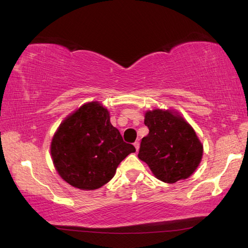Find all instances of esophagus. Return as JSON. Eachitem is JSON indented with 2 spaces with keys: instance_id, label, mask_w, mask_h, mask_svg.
Here are the masks:
<instances>
[{
  "instance_id": "esophagus-1",
  "label": "esophagus",
  "mask_w": 248,
  "mask_h": 248,
  "mask_svg": "<svg viewBox=\"0 0 248 248\" xmlns=\"http://www.w3.org/2000/svg\"><path fill=\"white\" fill-rule=\"evenodd\" d=\"M133 145H134V147H135L136 151H139V149H140V143H139V141H135V143H134Z\"/></svg>"
}]
</instances>
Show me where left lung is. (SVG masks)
I'll return each mask as SVG.
<instances>
[{"instance_id": "left-lung-1", "label": "left lung", "mask_w": 248, "mask_h": 248, "mask_svg": "<svg viewBox=\"0 0 248 248\" xmlns=\"http://www.w3.org/2000/svg\"><path fill=\"white\" fill-rule=\"evenodd\" d=\"M149 133L143 138L139 159L155 177L175 183L193 175L202 159L203 146L192 125L173 109L155 108L145 113Z\"/></svg>"}]
</instances>
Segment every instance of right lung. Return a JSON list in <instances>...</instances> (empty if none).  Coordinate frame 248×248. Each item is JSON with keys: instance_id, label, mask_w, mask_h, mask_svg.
I'll return each instance as SVG.
<instances>
[{"instance_id": "1", "label": "right lung", "mask_w": 248, "mask_h": 248, "mask_svg": "<svg viewBox=\"0 0 248 248\" xmlns=\"http://www.w3.org/2000/svg\"><path fill=\"white\" fill-rule=\"evenodd\" d=\"M135 152L109 121L98 101L83 104L62 120L51 141L56 171L70 186L93 191L115 175L120 162Z\"/></svg>"}]
</instances>
